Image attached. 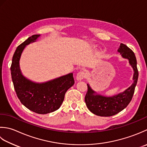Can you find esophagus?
<instances>
[{"label": "esophagus", "mask_w": 147, "mask_h": 147, "mask_svg": "<svg viewBox=\"0 0 147 147\" xmlns=\"http://www.w3.org/2000/svg\"><path fill=\"white\" fill-rule=\"evenodd\" d=\"M86 76V74L85 72L83 71H80L79 72H78L77 74V76H76V79L77 80H82Z\"/></svg>", "instance_id": "34e87169"}]
</instances>
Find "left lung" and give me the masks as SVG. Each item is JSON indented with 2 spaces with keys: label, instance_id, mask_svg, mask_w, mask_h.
<instances>
[{
  "label": "left lung",
  "instance_id": "left-lung-1",
  "mask_svg": "<svg viewBox=\"0 0 147 147\" xmlns=\"http://www.w3.org/2000/svg\"><path fill=\"white\" fill-rule=\"evenodd\" d=\"M117 51L122 58L128 59L129 65L133 68V83L124 91L112 96L98 94L89 84H87L88 89L85 96L86 106L92 113L98 116L110 117L121 112L130 103L134 92L138 78L136 56L133 51L124 44H121Z\"/></svg>",
  "mask_w": 147,
  "mask_h": 147
}]
</instances>
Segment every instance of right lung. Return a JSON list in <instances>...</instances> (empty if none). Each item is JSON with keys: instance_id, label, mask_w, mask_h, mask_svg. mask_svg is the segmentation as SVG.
<instances>
[{"instance_id": "add662e5", "label": "right lung", "mask_w": 147, "mask_h": 147, "mask_svg": "<svg viewBox=\"0 0 147 147\" xmlns=\"http://www.w3.org/2000/svg\"><path fill=\"white\" fill-rule=\"evenodd\" d=\"M40 36L32 35L17 47L12 59L11 71L15 91L21 103L32 112L46 114L59 109L66 92L75 81L73 73L41 83L33 82L22 74L20 60L23 50Z\"/></svg>"}]
</instances>
